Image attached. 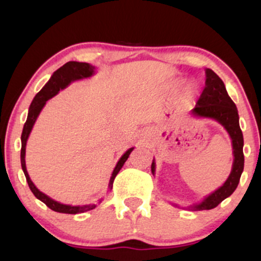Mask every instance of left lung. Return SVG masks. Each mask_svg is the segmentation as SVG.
<instances>
[{
	"label": "left lung",
	"mask_w": 261,
	"mask_h": 261,
	"mask_svg": "<svg viewBox=\"0 0 261 261\" xmlns=\"http://www.w3.org/2000/svg\"><path fill=\"white\" fill-rule=\"evenodd\" d=\"M205 88L197 100L193 114L199 118H210L220 122L229 134L233 146V161L232 172L224 184L214 193L206 196L200 203L189 206V208L194 211L201 210H211L220 205L224 199L230 196L233 191L238 187L239 179L244 168V154H243V134L239 126V116L236 104L230 99L228 93L226 91L223 81L210 68H206ZM152 173L154 174L155 163L154 160L151 166Z\"/></svg>",
	"instance_id": "obj_1"
}]
</instances>
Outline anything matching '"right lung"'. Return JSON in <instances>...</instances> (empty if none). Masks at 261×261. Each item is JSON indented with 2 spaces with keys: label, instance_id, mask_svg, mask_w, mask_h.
<instances>
[{
  "label": "right lung",
  "instance_id": "right-lung-1",
  "mask_svg": "<svg viewBox=\"0 0 261 261\" xmlns=\"http://www.w3.org/2000/svg\"><path fill=\"white\" fill-rule=\"evenodd\" d=\"M94 66L87 64V62H77V61H70L66 62L64 66L56 70L55 72L53 73V76L50 77L49 82L45 85L41 91L38 93L37 95L33 99L31 107H29V112H28V118H27V121L24 124V127H23V133H22V148H20V163H22V169L24 172L25 179L28 181L29 188H31L32 193L34 194V196L37 199L43 201L45 205L47 206L49 208H51L53 211L56 212H61V214H71V215H76V214H82V212L89 211V210L95 208V203H92V205H85V206H71V205H64V203L55 201L53 200L51 197H49L47 195H45L44 193H41L39 189L33 184V181L29 178L28 172H27V167H25V146H27V140H28L29 134H31L33 126H34V122L37 120V118L40 114L41 109H43L46 101L53 98L54 95H56L59 93L60 89H64L70 85L71 82L77 80H82V79H87V77H91L93 73H94ZM134 147H131L130 149H127L124 154L121 155V158L119 160L118 163H116L115 168L113 170L112 178H110L109 181V190L113 189V182L115 176L118 175V173L120 172V169L124 166V163L126 162V160L130 155L131 152H133ZM99 202H101V199L99 200Z\"/></svg>",
  "mask_w": 261,
  "mask_h": 261
}]
</instances>
